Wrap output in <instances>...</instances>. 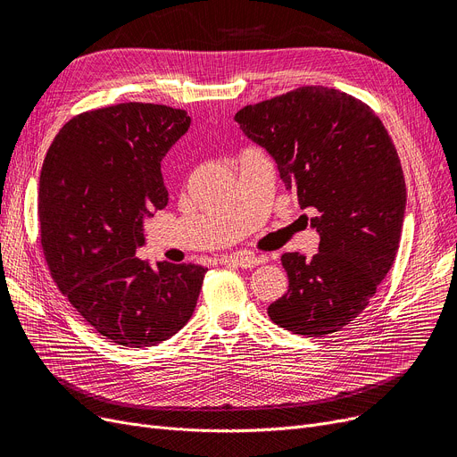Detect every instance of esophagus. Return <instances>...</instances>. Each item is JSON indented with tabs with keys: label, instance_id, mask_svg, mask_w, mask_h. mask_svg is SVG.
Segmentation results:
<instances>
[{
	"label": "esophagus",
	"instance_id": "obj_1",
	"mask_svg": "<svg viewBox=\"0 0 457 457\" xmlns=\"http://www.w3.org/2000/svg\"><path fill=\"white\" fill-rule=\"evenodd\" d=\"M222 262H231V265H237L241 269H253L257 265H262V262L267 261L265 255H252V253H246V252H237V253H231V255H224L220 259Z\"/></svg>",
	"mask_w": 457,
	"mask_h": 457
}]
</instances>
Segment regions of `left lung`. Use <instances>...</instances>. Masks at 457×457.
<instances>
[{
  "label": "left lung",
  "instance_id": "1",
  "mask_svg": "<svg viewBox=\"0 0 457 457\" xmlns=\"http://www.w3.org/2000/svg\"><path fill=\"white\" fill-rule=\"evenodd\" d=\"M235 122L276 161L300 207L319 211V252L281 255L289 289L269 317L307 337L339 331L363 313L398 252L405 181L393 140L367 104L328 87L246 105Z\"/></svg>",
  "mask_w": 457,
  "mask_h": 457
}]
</instances>
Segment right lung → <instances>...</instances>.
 Masks as SVG:
<instances>
[{
	"label": "right lung",
	"instance_id": "right-lung-1",
	"mask_svg": "<svg viewBox=\"0 0 457 457\" xmlns=\"http://www.w3.org/2000/svg\"><path fill=\"white\" fill-rule=\"evenodd\" d=\"M183 109L118 104L71 118L46 154L40 243L59 291L111 343L144 348L195 313L207 269L138 259L144 219L166 207L161 161L187 133Z\"/></svg>",
	"mask_w": 457,
	"mask_h": 457
}]
</instances>
